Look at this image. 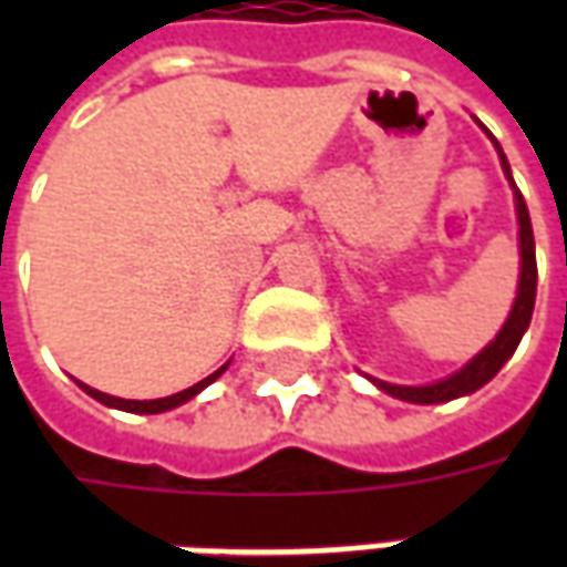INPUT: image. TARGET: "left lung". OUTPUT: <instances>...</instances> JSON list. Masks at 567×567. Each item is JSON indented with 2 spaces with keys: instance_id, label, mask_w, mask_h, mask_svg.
<instances>
[{
  "instance_id": "obj_1",
  "label": "left lung",
  "mask_w": 567,
  "mask_h": 567,
  "mask_svg": "<svg viewBox=\"0 0 567 567\" xmlns=\"http://www.w3.org/2000/svg\"><path fill=\"white\" fill-rule=\"evenodd\" d=\"M483 127V124H480ZM486 130V127H483ZM486 136L492 140L495 151L501 157V169L507 175V182L513 187V199H516V224H519V288H516V300H513L511 316L501 324V331L495 333V340L480 349L462 370H455L452 377L437 382H427V385H394V382L373 380L370 382L380 389V392L392 394V398H401L406 404H446V401H455V398H464V394H474L476 389H483L495 373H498L511 355L516 352V346L523 340V333L528 331V321H532V312H535V295H537V264H535V234H532V218H528V206H525L519 187L513 182L511 163L504 157L498 140L486 130Z\"/></svg>"
}]
</instances>
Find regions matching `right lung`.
<instances>
[{"instance_id":"right-lung-1","label":"right lung","mask_w":567,"mask_h":567,"mask_svg":"<svg viewBox=\"0 0 567 567\" xmlns=\"http://www.w3.org/2000/svg\"><path fill=\"white\" fill-rule=\"evenodd\" d=\"M230 364V361H227ZM227 364H221V368L215 370L212 377H206V380H199L197 385H190V389H185V392H175L169 394V398H157V401H124V398H115V394H105V392H96V389H91V385H84V382H79L84 392L91 394L93 401H100V404L105 406H115V410H124V413H145V416H154V413H166V410H175V406L187 404L190 398H197L206 385H212V382L221 377L224 370H227Z\"/></svg>"}]
</instances>
